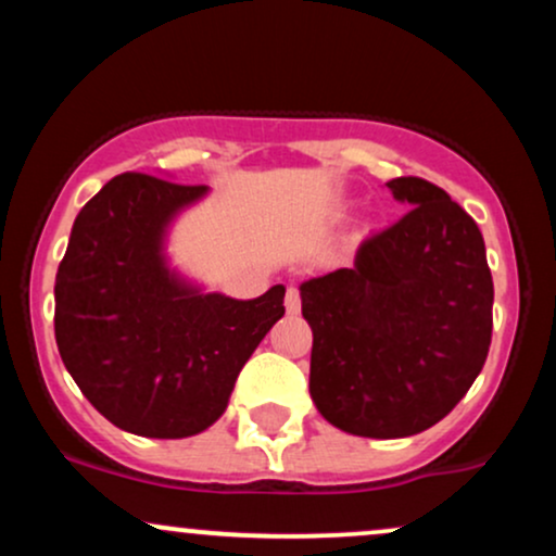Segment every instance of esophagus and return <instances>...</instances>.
Segmentation results:
<instances>
[{
	"instance_id": "34e87169",
	"label": "esophagus",
	"mask_w": 556,
	"mask_h": 556,
	"mask_svg": "<svg viewBox=\"0 0 556 556\" xmlns=\"http://www.w3.org/2000/svg\"><path fill=\"white\" fill-rule=\"evenodd\" d=\"M285 308H287V314H298V311H300V290H298V287H287Z\"/></svg>"
}]
</instances>
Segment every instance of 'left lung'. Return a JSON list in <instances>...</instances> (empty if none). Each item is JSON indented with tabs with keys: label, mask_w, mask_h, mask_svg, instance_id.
<instances>
[{
	"label": "left lung",
	"mask_w": 556,
	"mask_h": 556,
	"mask_svg": "<svg viewBox=\"0 0 556 556\" xmlns=\"http://www.w3.org/2000/svg\"><path fill=\"white\" fill-rule=\"evenodd\" d=\"M387 185L410 212L363 240L353 269L300 285L311 397L331 426L368 439L439 424L481 374L494 324L473 216L420 177Z\"/></svg>",
	"instance_id": "8db88e82"
}]
</instances>
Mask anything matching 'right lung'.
<instances>
[{"instance_id": "add662e5", "label": "right lung", "mask_w": 556, "mask_h": 556, "mask_svg": "<svg viewBox=\"0 0 556 556\" xmlns=\"http://www.w3.org/2000/svg\"><path fill=\"white\" fill-rule=\"evenodd\" d=\"M206 185L125 172L70 232L54 282L62 363L117 429L149 439L201 433L225 413L238 374L285 316V287L256 300L198 292L167 269L164 229Z\"/></svg>"}]
</instances>
